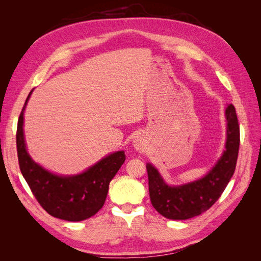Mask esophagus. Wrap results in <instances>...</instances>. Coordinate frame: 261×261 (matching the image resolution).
Listing matches in <instances>:
<instances>
[{"mask_svg": "<svg viewBox=\"0 0 261 261\" xmlns=\"http://www.w3.org/2000/svg\"><path fill=\"white\" fill-rule=\"evenodd\" d=\"M134 147H135L137 150H141L144 148V141L140 138H137L134 140Z\"/></svg>", "mask_w": 261, "mask_h": 261, "instance_id": "1", "label": "esophagus"}]
</instances>
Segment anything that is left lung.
<instances>
[{
  "instance_id": "left-lung-1",
  "label": "left lung",
  "mask_w": 261,
  "mask_h": 261,
  "mask_svg": "<svg viewBox=\"0 0 261 261\" xmlns=\"http://www.w3.org/2000/svg\"><path fill=\"white\" fill-rule=\"evenodd\" d=\"M227 121L225 150L202 178L170 186L152 164L147 163L149 195L153 208L171 220H186L207 211L220 198L234 174L240 149V126L233 105L225 109Z\"/></svg>"
}]
</instances>
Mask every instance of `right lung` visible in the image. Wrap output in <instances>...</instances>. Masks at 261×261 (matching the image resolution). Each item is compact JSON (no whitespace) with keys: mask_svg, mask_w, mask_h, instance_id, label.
Wrapping results in <instances>:
<instances>
[{"mask_svg":"<svg viewBox=\"0 0 261 261\" xmlns=\"http://www.w3.org/2000/svg\"><path fill=\"white\" fill-rule=\"evenodd\" d=\"M33 90L17 123L16 145L21 174L40 206L52 217L72 222L88 219L105 204L109 184L124 163L125 152L122 150L109 154L73 176L57 175L43 169L28 154L23 138V111Z\"/></svg>","mask_w":261,"mask_h":261,"instance_id":"obj_1","label":"right lung"}]
</instances>
